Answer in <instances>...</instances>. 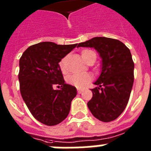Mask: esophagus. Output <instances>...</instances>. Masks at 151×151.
I'll list each match as a JSON object with an SVG mask.
<instances>
[{"label": "esophagus", "instance_id": "34e87169", "mask_svg": "<svg viewBox=\"0 0 151 151\" xmlns=\"http://www.w3.org/2000/svg\"><path fill=\"white\" fill-rule=\"evenodd\" d=\"M83 91H84V90L81 89V88H78V92L79 93V94H81V92H83Z\"/></svg>", "mask_w": 151, "mask_h": 151}]
</instances>
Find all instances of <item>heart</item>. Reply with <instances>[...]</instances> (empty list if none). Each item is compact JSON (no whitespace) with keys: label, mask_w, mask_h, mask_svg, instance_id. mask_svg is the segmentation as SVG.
Instances as JSON below:
<instances>
[{"label":"heart","mask_w":151,"mask_h":151,"mask_svg":"<svg viewBox=\"0 0 151 151\" xmlns=\"http://www.w3.org/2000/svg\"><path fill=\"white\" fill-rule=\"evenodd\" d=\"M96 56V53L93 51L86 49L81 52V57L84 59V61L86 63L87 60L89 59L91 56ZM59 68L63 73H66L67 72V68L66 65V59H63L59 62ZM92 78L89 74L88 73H81V74H73L70 76L67 79L69 84L72 85H74L77 88H83L85 85H87L88 83L91 81Z\"/></svg>","instance_id":"heart-1"}]
</instances>
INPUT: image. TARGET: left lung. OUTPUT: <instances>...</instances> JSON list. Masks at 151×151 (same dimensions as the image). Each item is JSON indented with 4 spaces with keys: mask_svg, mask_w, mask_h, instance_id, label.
<instances>
[{
    "mask_svg": "<svg viewBox=\"0 0 151 151\" xmlns=\"http://www.w3.org/2000/svg\"><path fill=\"white\" fill-rule=\"evenodd\" d=\"M79 47L93 48L99 53L101 73L92 88L88 107L96 118L110 122L126 107L134 82V63L130 50L116 39L96 37L79 43Z\"/></svg>",
    "mask_w": 151,
    "mask_h": 151,
    "instance_id": "1",
    "label": "left lung"
}]
</instances>
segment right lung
I'll return each mask as SVG.
<instances>
[{
    "label": "right lung",
    "mask_w": 151,
    "mask_h": 151,
    "mask_svg": "<svg viewBox=\"0 0 151 151\" xmlns=\"http://www.w3.org/2000/svg\"><path fill=\"white\" fill-rule=\"evenodd\" d=\"M77 45L41 42L29 46L20 58L21 96L34 118L42 124L55 125L68 116L77 89L65 83L59 63ZM55 85L61 88L54 90Z\"/></svg>",
    "instance_id": "add662e5"
}]
</instances>
